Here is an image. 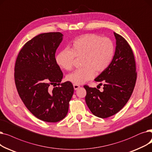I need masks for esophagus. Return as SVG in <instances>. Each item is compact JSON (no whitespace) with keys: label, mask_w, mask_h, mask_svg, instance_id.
<instances>
[{"label":"esophagus","mask_w":152,"mask_h":152,"mask_svg":"<svg viewBox=\"0 0 152 152\" xmlns=\"http://www.w3.org/2000/svg\"><path fill=\"white\" fill-rule=\"evenodd\" d=\"M74 90H77L78 88H80V86H79L78 85H77V84H74Z\"/></svg>","instance_id":"34e87169"}]
</instances>
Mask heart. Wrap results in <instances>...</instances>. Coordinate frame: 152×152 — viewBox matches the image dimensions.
Segmentation results:
<instances>
[{
    "instance_id": "heart-1",
    "label": "heart",
    "mask_w": 152,
    "mask_h": 152,
    "mask_svg": "<svg viewBox=\"0 0 152 152\" xmlns=\"http://www.w3.org/2000/svg\"><path fill=\"white\" fill-rule=\"evenodd\" d=\"M115 53L113 41L109 38L95 34H86L72 42L70 49H64L56 56L59 66L67 70L74 67L75 57L82 58V69H77L67 76L74 84H83L92 79L96 74L107 69Z\"/></svg>"
}]
</instances>
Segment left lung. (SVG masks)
<instances>
[{
	"mask_svg": "<svg viewBox=\"0 0 152 152\" xmlns=\"http://www.w3.org/2000/svg\"><path fill=\"white\" fill-rule=\"evenodd\" d=\"M116 47L113 59L106 70L95 80L103 83V91L84 85L85 102L96 116L107 118L118 113L131 98L137 80L135 57L127 41L114 33ZM99 84V85H100Z\"/></svg>",
	"mask_w": 152,
	"mask_h": 152,
	"instance_id": "8db88e82",
	"label": "left lung"
}]
</instances>
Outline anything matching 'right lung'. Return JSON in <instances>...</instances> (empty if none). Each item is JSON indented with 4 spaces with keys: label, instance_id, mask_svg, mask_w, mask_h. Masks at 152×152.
Here are the masks:
<instances>
[{
    "label": "right lung",
    "instance_id": "add662e5",
    "mask_svg": "<svg viewBox=\"0 0 152 152\" xmlns=\"http://www.w3.org/2000/svg\"><path fill=\"white\" fill-rule=\"evenodd\" d=\"M62 36L60 32L36 36L21 48L15 65L14 78L20 98L35 117L48 122L66 116L74 93L70 82L61 83L63 73L55 58Z\"/></svg>",
    "mask_w": 152,
    "mask_h": 152
}]
</instances>
